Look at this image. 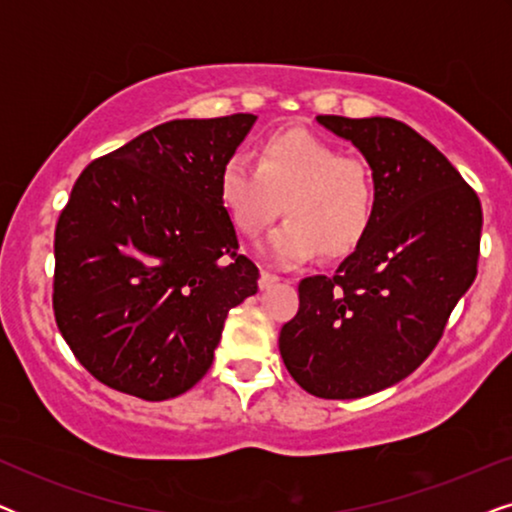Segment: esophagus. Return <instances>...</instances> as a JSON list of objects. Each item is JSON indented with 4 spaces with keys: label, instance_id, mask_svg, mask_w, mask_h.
Wrapping results in <instances>:
<instances>
[{
    "label": "esophagus",
    "instance_id": "esophagus-1",
    "mask_svg": "<svg viewBox=\"0 0 512 512\" xmlns=\"http://www.w3.org/2000/svg\"><path fill=\"white\" fill-rule=\"evenodd\" d=\"M275 282H279L277 275H272L268 270H261V277H258V286H261V289H268V286H272Z\"/></svg>",
    "mask_w": 512,
    "mask_h": 512
}]
</instances>
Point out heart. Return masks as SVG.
Returning <instances> with one entry per match:
<instances>
[{
    "label": "heart",
    "mask_w": 512,
    "mask_h": 512,
    "mask_svg": "<svg viewBox=\"0 0 512 512\" xmlns=\"http://www.w3.org/2000/svg\"><path fill=\"white\" fill-rule=\"evenodd\" d=\"M219 200L237 233L263 235L279 214L265 254L279 265L314 254L342 258L361 247L375 219L373 170L310 130H282L258 149V165L233 153L219 170Z\"/></svg>",
    "instance_id": "1"
}]
</instances>
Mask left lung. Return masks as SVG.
I'll list each match as a JSON object with an SVG mask.
<instances>
[{"label": "left lung", "mask_w": 512, "mask_h": 512, "mask_svg": "<svg viewBox=\"0 0 512 512\" xmlns=\"http://www.w3.org/2000/svg\"><path fill=\"white\" fill-rule=\"evenodd\" d=\"M366 156L375 219L331 277L298 284L279 333L293 380L319 398H361L426 361L478 275L482 207L436 146L394 118L317 116Z\"/></svg>", "instance_id": "obj_1"}]
</instances>
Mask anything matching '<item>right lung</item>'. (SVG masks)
Returning a JSON list of instances; mask_svg holds the SVG:
<instances>
[{
    "label": "right lung",
    "instance_id": "right-lung-1",
    "mask_svg": "<svg viewBox=\"0 0 512 512\" xmlns=\"http://www.w3.org/2000/svg\"><path fill=\"white\" fill-rule=\"evenodd\" d=\"M254 114L146 130L79 174L55 226L53 314L95 380L144 401L195 387L258 268L219 200Z\"/></svg>",
    "mask_w": 512,
    "mask_h": 512
}]
</instances>
